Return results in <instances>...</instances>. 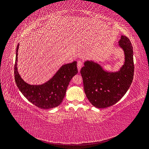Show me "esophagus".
I'll return each instance as SVG.
<instances>
[{
	"mask_svg": "<svg viewBox=\"0 0 149 149\" xmlns=\"http://www.w3.org/2000/svg\"><path fill=\"white\" fill-rule=\"evenodd\" d=\"M83 66V63L81 61H78L77 63V68H78V71H80L81 68V67Z\"/></svg>",
	"mask_w": 149,
	"mask_h": 149,
	"instance_id": "34e87169",
	"label": "esophagus"
}]
</instances>
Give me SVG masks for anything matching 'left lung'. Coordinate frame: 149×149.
Instances as JSON below:
<instances>
[{
	"mask_svg": "<svg viewBox=\"0 0 149 149\" xmlns=\"http://www.w3.org/2000/svg\"><path fill=\"white\" fill-rule=\"evenodd\" d=\"M118 47L124 52V64L116 71L106 70L97 62L86 60L81 70L84 93L97 108L114 105L123 97L132 84L134 65L133 48L129 39L122 35Z\"/></svg>",
	"mask_w": 149,
	"mask_h": 149,
	"instance_id": "left-lung-1",
	"label": "left lung"
}]
</instances>
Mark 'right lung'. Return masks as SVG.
Instances as JSON below:
<instances>
[{
    "label": "right lung",
    "mask_w": 149,
    "mask_h": 149,
    "mask_svg": "<svg viewBox=\"0 0 149 149\" xmlns=\"http://www.w3.org/2000/svg\"><path fill=\"white\" fill-rule=\"evenodd\" d=\"M19 43L16 49L14 68L15 81L18 88L27 100L44 109H52L59 106L66 94V89L71 79L78 73L77 62L63 65L52 78L41 84H30L22 78L17 68L18 51Z\"/></svg>",
    "instance_id": "1"
}]
</instances>
